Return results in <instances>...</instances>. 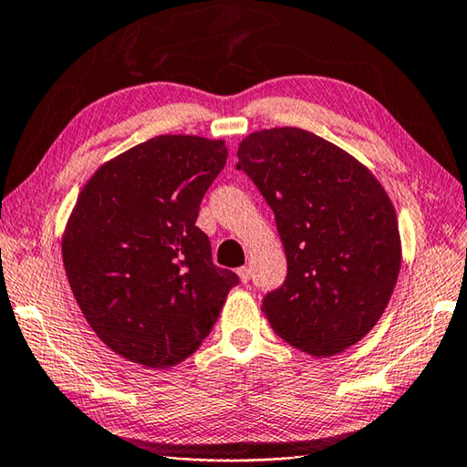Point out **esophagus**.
I'll list each match as a JSON object with an SVG mask.
<instances>
[{"label":"esophagus","mask_w":467,"mask_h":467,"mask_svg":"<svg viewBox=\"0 0 467 467\" xmlns=\"http://www.w3.org/2000/svg\"><path fill=\"white\" fill-rule=\"evenodd\" d=\"M236 274H239V278H241V282H244L247 284L249 280H251V270L247 265H243V267H239V270H236Z\"/></svg>","instance_id":"34e87169"}]
</instances>
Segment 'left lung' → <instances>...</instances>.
Segmentation results:
<instances>
[{"instance_id": "left-lung-1", "label": "left lung", "mask_w": 467, "mask_h": 467, "mask_svg": "<svg viewBox=\"0 0 467 467\" xmlns=\"http://www.w3.org/2000/svg\"><path fill=\"white\" fill-rule=\"evenodd\" d=\"M239 164L270 205L288 274L264 296L275 334L313 357L357 344L381 319L401 244L395 210L373 172L298 128L251 133Z\"/></svg>"}]
</instances>
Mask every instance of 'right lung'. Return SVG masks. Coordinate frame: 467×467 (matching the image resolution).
<instances>
[{
  "label": "right lung",
  "instance_id": "obj_1",
  "mask_svg": "<svg viewBox=\"0 0 467 467\" xmlns=\"http://www.w3.org/2000/svg\"><path fill=\"white\" fill-rule=\"evenodd\" d=\"M223 140L156 136L94 172L63 234V265L102 342L148 368L193 354L239 275L195 226L226 164Z\"/></svg>",
  "mask_w": 467,
  "mask_h": 467
}]
</instances>
